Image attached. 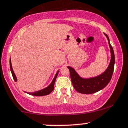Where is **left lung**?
I'll return each instance as SVG.
<instances>
[{"label": "left lung", "instance_id": "obj_1", "mask_svg": "<svg viewBox=\"0 0 128 128\" xmlns=\"http://www.w3.org/2000/svg\"><path fill=\"white\" fill-rule=\"evenodd\" d=\"M104 35L108 39L110 53H111V60H110V64L104 72L95 77L83 78L76 73L74 68L70 66L68 67L69 69L71 81L74 88L80 93L89 94H92L98 92L105 88L111 80L114 72V65H115V54L112 46L110 45L108 36L106 34H104Z\"/></svg>", "mask_w": 128, "mask_h": 128}]
</instances>
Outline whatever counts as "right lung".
I'll return each instance as SVG.
<instances>
[{"label": "right lung", "instance_id": "right-lung-1", "mask_svg": "<svg viewBox=\"0 0 128 128\" xmlns=\"http://www.w3.org/2000/svg\"><path fill=\"white\" fill-rule=\"evenodd\" d=\"M10 70L11 72H12V76H13V79H14V82H16L17 81V78H16V76L15 74H14V72H13V68H12V62H11V60L10 59ZM58 70L57 72H56V75H55L54 77L53 81L52 82L51 84H50L49 86L46 87V88L42 89V90H39V91H35V92H25L26 93L32 95V96H46V95L49 94L50 93L52 92V91L54 90V84L55 81H56V79L57 78L58 74Z\"/></svg>", "mask_w": 128, "mask_h": 128}]
</instances>
